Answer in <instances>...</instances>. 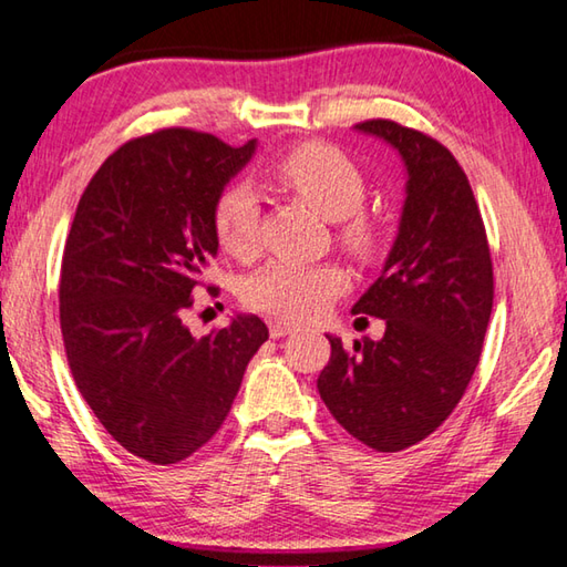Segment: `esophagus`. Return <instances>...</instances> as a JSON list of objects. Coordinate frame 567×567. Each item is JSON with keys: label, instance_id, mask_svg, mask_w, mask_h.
Here are the masks:
<instances>
[{"label": "esophagus", "instance_id": "1", "mask_svg": "<svg viewBox=\"0 0 567 567\" xmlns=\"http://www.w3.org/2000/svg\"><path fill=\"white\" fill-rule=\"evenodd\" d=\"M297 329H299V324H295V321H290V319H270V337L272 339L292 334V331H297Z\"/></svg>", "mask_w": 567, "mask_h": 567}]
</instances>
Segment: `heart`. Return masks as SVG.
Masks as SVG:
<instances>
[{
	"mask_svg": "<svg viewBox=\"0 0 567 567\" xmlns=\"http://www.w3.org/2000/svg\"><path fill=\"white\" fill-rule=\"evenodd\" d=\"M272 176L327 220H337V240L357 258H371L381 246L379 224L361 206L365 182L359 166L329 144H299L272 164ZM260 208L248 186L233 184L216 198L214 233L220 250L238 260L258 252ZM347 287L339 265H299L277 260L255 272L243 287L252 309L285 319H307L331 305Z\"/></svg>",
	"mask_w": 567,
	"mask_h": 567,
	"instance_id": "1",
	"label": "heart"
}]
</instances>
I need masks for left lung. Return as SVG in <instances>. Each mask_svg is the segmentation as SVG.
Segmentation results:
<instances>
[{"instance_id": "obj_1", "label": "left lung", "mask_w": 567, "mask_h": 567, "mask_svg": "<svg viewBox=\"0 0 567 567\" xmlns=\"http://www.w3.org/2000/svg\"><path fill=\"white\" fill-rule=\"evenodd\" d=\"M357 130L391 144L408 172L393 248L351 309L385 319V334L353 341L351 351L327 337L331 359L317 388L349 435L401 452L445 423L467 391L492 317L494 270L480 206L452 152L393 120Z\"/></svg>"}]
</instances>
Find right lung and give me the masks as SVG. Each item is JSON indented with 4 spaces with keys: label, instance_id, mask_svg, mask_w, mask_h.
Returning a JSON list of instances; mask_svg holds the SVG:
<instances>
[{
    "label": "right lung",
    "instance_id": "right-lung-1",
    "mask_svg": "<svg viewBox=\"0 0 567 567\" xmlns=\"http://www.w3.org/2000/svg\"><path fill=\"white\" fill-rule=\"evenodd\" d=\"M255 140L166 127L110 154L78 202L61 262V334L78 391L115 442L176 464L224 425L268 327L238 315L196 339L192 292L216 258L214 206ZM210 290V287H208Z\"/></svg>",
    "mask_w": 567,
    "mask_h": 567
}]
</instances>
